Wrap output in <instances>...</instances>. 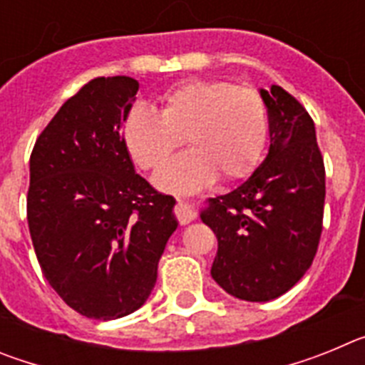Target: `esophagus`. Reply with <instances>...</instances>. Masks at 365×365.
Returning <instances> with one entry per match:
<instances>
[{
  "instance_id": "34e87169",
  "label": "esophagus",
  "mask_w": 365,
  "mask_h": 365,
  "mask_svg": "<svg viewBox=\"0 0 365 365\" xmlns=\"http://www.w3.org/2000/svg\"><path fill=\"white\" fill-rule=\"evenodd\" d=\"M195 217V208H193V202L190 201H182V199H179V219L182 225H186V222H190L192 219Z\"/></svg>"
}]
</instances>
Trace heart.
I'll return each instance as SVG.
<instances>
[{"label":"heart","instance_id":"b5f03b06","mask_svg":"<svg viewBox=\"0 0 365 365\" xmlns=\"http://www.w3.org/2000/svg\"><path fill=\"white\" fill-rule=\"evenodd\" d=\"M159 102V113L135 104L122 124L125 150L146 172L166 163L182 135L192 148L155 175L157 188L192 193L217 175L237 180L256 170L269 131L267 106L256 89L225 80H188Z\"/></svg>","mask_w":365,"mask_h":365}]
</instances>
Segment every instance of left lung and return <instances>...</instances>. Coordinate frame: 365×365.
Listing matches in <instances>:
<instances>
[{
	"label": "left lung",
	"instance_id": "8db88e82",
	"mask_svg": "<svg viewBox=\"0 0 365 365\" xmlns=\"http://www.w3.org/2000/svg\"><path fill=\"white\" fill-rule=\"evenodd\" d=\"M269 113L265 160L243 185L201 210L217 237L212 278L234 298L270 302L309 270L318 250L325 168L314 122L279 86L259 89Z\"/></svg>",
	"mask_w": 365,
	"mask_h": 365
}]
</instances>
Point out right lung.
Listing matches in <instances>:
<instances>
[{"instance_id":"right-lung-1","label":"right lung","mask_w":365,"mask_h":365,"mask_svg":"<svg viewBox=\"0 0 365 365\" xmlns=\"http://www.w3.org/2000/svg\"><path fill=\"white\" fill-rule=\"evenodd\" d=\"M138 82L100 76L71 96L31 155L27 221L43 276L82 316L143 307L177 228L175 199L135 172L122 124Z\"/></svg>"}]
</instances>
